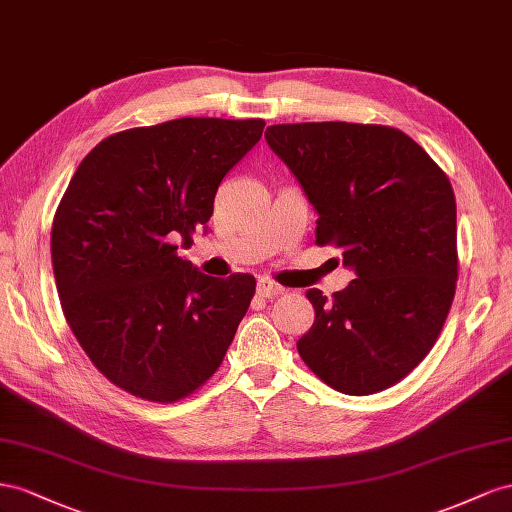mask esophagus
Wrapping results in <instances>:
<instances>
[{"instance_id": "1", "label": "esophagus", "mask_w": 512, "mask_h": 512, "mask_svg": "<svg viewBox=\"0 0 512 512\" xmlns=\"http://www.w3.org/2000/svg\"><path fill=\"white\" fill-rule=\"evenodd\" d=\"M283 287L279 285V283H274V281H270V279H259L257 281V296H261V298H276L279 294H283Z\"/></svg>"}]
</instances>
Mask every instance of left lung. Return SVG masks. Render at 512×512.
<instances>
[{
    "instance_id": "8db88e82",
    "label": "left lung",
    "mask_w": 512,
    "mask_h": 512,
    "mask_svg": "<svg viewBox=\"0 0 512 512\" xmlns=\"http://www.w3.org/2000/svg\"><path fill=\"white\" fill-rule=\"evenodd\" d=\"M272 152L317 210V244L356 272L315 309L298 354L330 388L364 397L414 371L440 337L457 287V203L446 173L399 128L274 124Z\"/></svg>"
}]
</instances>
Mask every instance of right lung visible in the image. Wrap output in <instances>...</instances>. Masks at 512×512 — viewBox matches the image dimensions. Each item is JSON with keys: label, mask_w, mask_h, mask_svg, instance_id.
I'll return each instance as SVG.
<instances>
[{"label": "right lung", "mask_w": 512, "mask_h": 512, "mask_svg": "<svg viewBox=\"0 0 512 512\" xmlns=\"http://www.w3.org/2000/svg\"><path fill=\"white\" fill-rule=\"evenodd\" d=\"M264 120L180 118L102 139L72 175L51 229L68 326L111 384L175 403L221 367L255 294L178 257L206 227L225 175Z\"/></svg>", "instance_id": "right-lung-1"}]
</instances>
